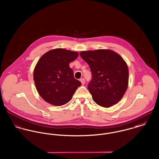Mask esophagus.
<instances>
[{
  "mask_svg": "<svg viewBox=\"0 0 159 159\" xmlns=\"http://www.w3.org/2000/svg\"><path fill=\"white\" fill-rule=\"evenodd\" d=\"M80 81H81V83L82 84H85V80H84V78L80 79Z\"/></svg>",
  "mask_w": 159,
  "mask_h": 159,
  "instance_id": "obj_1",
  "label": "esophagus"
}]
</instances>
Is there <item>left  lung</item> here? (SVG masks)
I'll use <instances>...</instances> for the list:
<instances>
[{"label":"left lung","instance_id":"obj_1","mask_svg":"<svg viewBox=\"0 0 159 159\" xmlns=\"http://www.w3.org/2000/svg\"><path fill=\"white\" fill-rule=\"evenodd\" d=\"M80 56L91 68L88 89L93 101L105 108L118 103L129 84V68L123 58L110 49L81 51Z\"/></svg>","mask_w":159,"mask_h":159}]
</instances>
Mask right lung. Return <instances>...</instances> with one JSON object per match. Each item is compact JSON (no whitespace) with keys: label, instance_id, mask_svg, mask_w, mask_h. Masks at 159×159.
Here are the masks:
<instances>
[{"label":"right lung","instance_id":"add662e5","mask_svg":"<svg viewBox=\"0 0 159 159\" xmlns=\"http://www.w3.org/2000/svg\"><path fill=\"white\" fill-rule=\"evenodd\" d=\"M78 56L77 52L56 48L48 51L39 60L34 71V80L39 95L46 102L54 106L64 105L81 85L69 67Z\"/></svg>","mask_w":159,"mask_h":159}]
</instances>
